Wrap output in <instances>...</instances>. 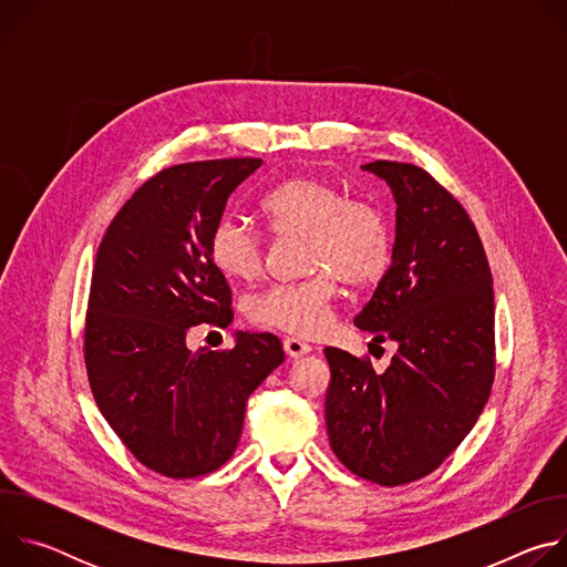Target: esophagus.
<instances>
[{
  "label": "esophagus",
  "instance_id": "obj_1",
  "mask_svg": "<svg viewBox=\"0 0 567 567\" xmlns=\"http://www.w3.org/2000/svg\"><path fill=\"white\" fill-rule=\"evenodd\" d=\"M282 348L287 352V357H291V359H300V357L311 352V346H307V343H302L300 339H293V337H287L282 341Z\"/></svg>",
  "mask_w": 567,
  "mask_h": 567
}]
</instances>
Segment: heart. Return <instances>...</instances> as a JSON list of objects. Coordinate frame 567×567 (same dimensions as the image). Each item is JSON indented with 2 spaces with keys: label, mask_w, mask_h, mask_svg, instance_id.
<instances>
[{
  "label": "heart",
  "mask_w": 567,
  "mask_h": 567,
  "mask_svg": "<svg viewBox=\"0 0 567 567\" xmlns=\"http://www.w3.org/2000/svg\"><path fill=\"white\" fill-rule=\"evenodd\" d=\"M260 213L274 233L307 237L305 269L313 274L251 296L247 316L258 328L307 339L326 334L339 280L354 289L370 287L390 267L392 233L383 210L348 197L330 179L291 177L260 199ZM208 258L230 280H256L267 265L265 235L249 219L226 213L210 228Z\"/></svg>",
  "instance_id": "b5f03b06"
}]
</instances>
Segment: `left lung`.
<instances>
[{"mask_svg":"<svg viewBox=\"0 0 567 567\" xmlns=\"http://www.w3.org/2000/svg\"><path fill=\"white\" fill-rule=\"evenodd\" d=\"M396 202L392 265L354 326L396 341L383 374L326 348L330 446L354 475L399 487L433 473L468 435L496 374L494 287L464 206L424 168L372 161Z\"/></svg>","mask_w":567,"mask_h":567,"instance_id":"8db88e82","label":"left lung"}]
</instances>
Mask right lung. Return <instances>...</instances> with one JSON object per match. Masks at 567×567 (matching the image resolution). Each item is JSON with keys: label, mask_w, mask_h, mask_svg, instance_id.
Segmentation results:
<instances>
[{"label": "right lung", "mask_w": 567, "mask_h": 567, "mask_svg": "<svg viewBox=\"0 0 567 567\" xmlns=\"http://www.w3.org/2000/svg\"><path fill=\"white\" fill-rule=\"evenodd\" d=\"M260 166L241 156L156 173L96 254L83 346L90 385L127 451L166 477L217 471L237 449L249 394L285 361L269 332H239L230 350L186 348L199 322L230 326V287L208 258V235Z\"/></svg>", "instance_id": "obj_1"}]
</instances>
